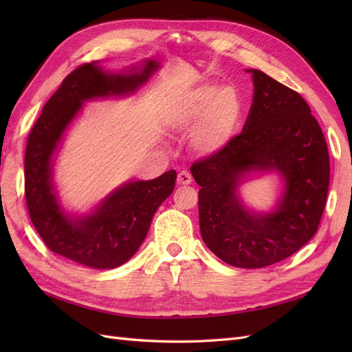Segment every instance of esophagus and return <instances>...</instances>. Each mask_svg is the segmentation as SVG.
Masks as SVG:
<instances>
[{
  "label": "esophagus",
  "instance_id": "obj_1",
  "mask_svg": "<svg viewBox=\"0 0 352 352\" xmlns=\"http://www.w3.org/2000/svg\"><path fill=\"white\" fill-rule=\"evenodd\" d=\"M190 182H192V176H190V173L185 172V170L177 175V184L179 185L185 186V185H189Z\"/></svg>",
  "mask_w": 352,
  "mask_h": 352
}]
</instances>
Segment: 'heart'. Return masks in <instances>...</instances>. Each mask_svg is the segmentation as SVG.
<instances>
[{"label":"heart","instance_id":"1","mask_svg":"<svg viewBox=\"0 0 352 352\" xmlns=\"http://www.w3.org/2000/svg\"><path fill=\"white\" fill-rule=\"evenodd\" d=\"M243 104L236 88L201 83L180 95L167 122L175 131L190 133V146L201 157H216L232 144L242 120Z\"/></svg>","mask_w":352,"mask_h":352}]
</instances>
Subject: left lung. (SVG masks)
Returning <instances> with one entry per match:
<instances>
[{
  "mask_svg": "<svg viewBox=\"0 0 352 352\" xmlns=\"http://www.w3.org/2000/svg\"><path fill=\"white\" fill-rule=\"evenodd\" d=\"M242 133L216 157L192 164L199 230L208 250L239 269H261L289 257L317 232L329 189L324 135L300 94L257 69ZM280 177L270 210L251 209L239 194L255 175Z\"/></svg>",
  "mask_w": 352,
  "mask_h": 352,
  "instance_id": "1",
  "label": "left lung"
}]
</instances>
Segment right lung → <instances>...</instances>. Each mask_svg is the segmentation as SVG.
Instances as JSON below:
<instances>
[{
    "mask_svg": "<svg viewBox=\"0 0 352 352\" xmlns=\"http://www.w3.org/2000/svg\"><path fill=\"white\" fill-rule=\"evenodd\" d=\"M162 65L145 58L120 72L92 61L72 72L42 109L25 155V192L30 220L47 247L92 269H116L140 250L153 217L175 189L176 170L151 180H127L87 212L60 199L54 164L73 122L94 100L126 98L148 83Z\"/></svg>",
    "mask_w": 352,
    "mask_h": 352,
    "instance_id": "1",
    "label": "right lung"
}]
</instances>
